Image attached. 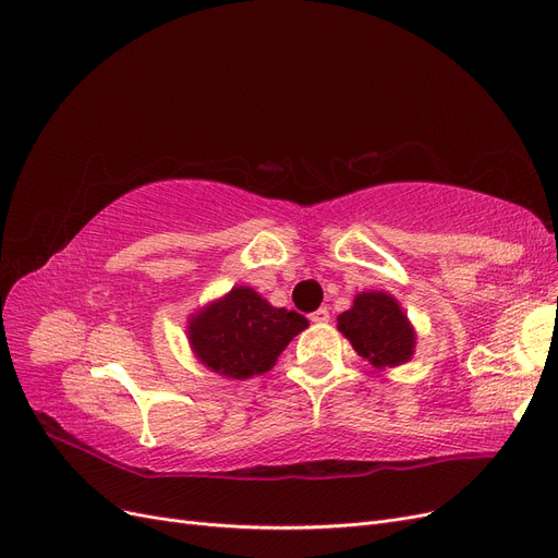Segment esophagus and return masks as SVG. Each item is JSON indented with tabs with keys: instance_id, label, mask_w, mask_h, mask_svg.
<instances>
[{
	"instance_id": "esophagus-1",
	"label": "esophagus",
	"mask_w": 558,
	"mask_h": 558,
	"mask_svg": "<svg viewBox=\"0 0 558 558\" xmlns=\"http://www.w3.org/2000/svg\"><path fill=\"white\" fill-rule=\"evenodd\" d=\"M328 319H330V312L326 307H319L310 314V322H314V324H326Z\"/></svg>"
}]
</instances>
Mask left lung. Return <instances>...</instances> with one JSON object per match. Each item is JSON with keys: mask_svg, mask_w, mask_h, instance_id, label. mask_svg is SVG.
<instances>
[{"mask_svg": "<svg viewBox=\"0 0 558 558\" xmlns=\"http://www.w3.org/2000/svg\"><path fill=\"white\" fill-rule=\"evenodd\" d=\"M337 328L351 339L353 349L376 367H395L408 362L415 349V332L410 328L399 303L383 292H362L353 307L339 314Z\"/></svg>", "mask_w": 558, "mask_h": 558, "instance_id": "left-lung-1", "label": "left lung"}]
</instances>
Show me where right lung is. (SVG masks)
Masks as SVG:
<instances>
[{
  "instance_id": "add662e5",
  "label": "right lung",
  "mask_w": 558,
  "mask_h": 558,
  "mask_svg": "<svg viewBox=\"0 0 558 558\" xmlns=\"http://www.w3.org/2000/svg\"><path fill=\"white\" fill-rule=\"evenodd\" d=\"M303 328H307L303 314L274 307L248 287H234L226 299L193 317L189 339L209 369L230 378H251L269 372Z\"/></svg>"
}]
</instances>
